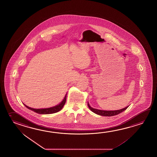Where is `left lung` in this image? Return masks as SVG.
<instances>
[{"instance_id":"8db88e82","label":"left lung","mask_w":157,"mask_h":157,"mask_svg":"<svg viewBox=\"0 0 157 157\" xmlns=\"http://www.w3.org/2000/svg\"><path fill=\"white\" fill-rule=\"evenodd\" d=\"M88 106L89 108L92 111L93 113H95V114L101 115V116H104V117H111V116H114L117 114H120L121 113H122L123 111L125 110L127 108H128V106H127L126 108H123L122 109L114 111H106V110H98V109H96L94 108H92L90 106L89 102L87 103Z\"/></svg>"}]
</instances>
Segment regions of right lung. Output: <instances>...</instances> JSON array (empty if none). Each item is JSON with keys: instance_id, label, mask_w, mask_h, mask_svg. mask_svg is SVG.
<instances>
[{"instance_id": "add662e5", "label": "right lung", "mask_w": 157, "mask_h": 157, "mask_svg": "<svg viewBox=\"0 0 157 157\" xmlns=\"http://www.w3.org/2000/svg\"><path fill=\"white\" fill-rule=\"evenodd\" d=\"M66 96L67 94H66L65 98H63V100L61 102L60 104H59V105L55 106L53 107H51V108H46V109H33V108H29L27 106V105H25V104H23L25 105V107L28 108V109L31 110L32 111H33L35 113H37L38 114H53V113H55L58 112L59 111L61 110L62 108L63 107L64 105L66 103Z\"/></svg>"}]
</instances>
